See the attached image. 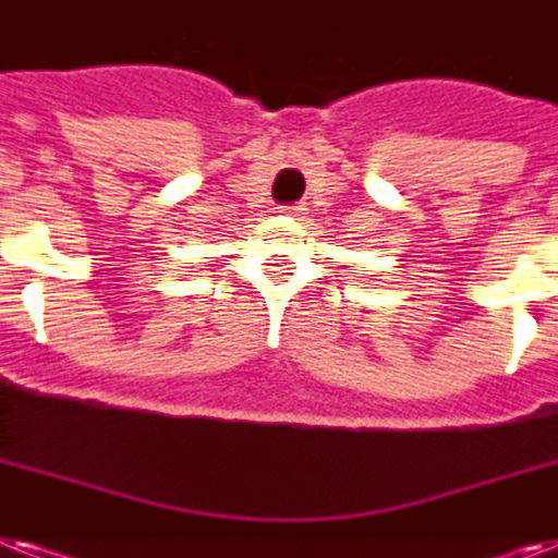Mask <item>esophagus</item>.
Listing matches in <instances>:
<instances>
[{"label": "esophagus", "mask_w": 558, "mask_h": 558, "mask_svg": "<svg viewBox=\"0 0 558 558\" xmlns=\"http://www.w3.org/2000/svg\"><path fill=\"white\" fill-rule=\"evenodd\" d=\"M289 215H303L306 213V204H294V207H287Z\"/></svg>", "instance_id": "34e87169"}]
</instances>
